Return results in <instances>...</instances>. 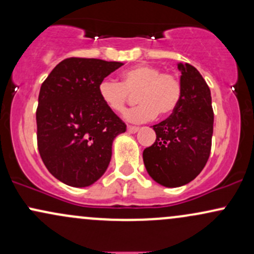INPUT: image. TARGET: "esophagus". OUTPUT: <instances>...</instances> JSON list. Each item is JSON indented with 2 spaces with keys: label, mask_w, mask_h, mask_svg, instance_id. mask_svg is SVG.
Returning <instances> with one entry per match:
<instances>
[{
  "label": "esophagus",
  "mask_w": 254,
  "mask_h": 254,
  "mask_svg": "<svg viewBox=\"0 0 254 254\" xmlns=\"http://www.w3.org/2000/svg\"><path fill=\"white\" fill-rule=\"evenodd\" d=\"M127 131L131 133H135L138 131V127H132V125H129V127H127Z\"/></svg>",
  "instance_id": "34e87169"
}]
</instances>
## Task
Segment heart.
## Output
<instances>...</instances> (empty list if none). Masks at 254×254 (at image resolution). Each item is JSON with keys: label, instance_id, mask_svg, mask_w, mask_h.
<instances>
[{"label": "heart", "instance_id": "1", "mask_svg": "<svg viewBox=\"0 0 254 254\" xmlns=\"http://www.w3.org/2000/svg\"><path fill=\"white\" fill-rule=\"evenodd\" d=\"M138 106L127 111L124 118L132 123L151 121L157 115L173 113L183 98V83L177 75L162 72L159 66L137 64L121 74V82L104 78L98 86V95L107 109L116 113L125 111L131 95Z\"/></svg>", "mask_w": 254, "mask_h": 254}]
</instances>
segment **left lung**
<instances>
[{
  "label": "left lung",
  "mask_w": 254,
  "mask_h": 254,
  "mask_svg": "<svg viewBox=\"0 0 254 254\" xmlns=\"http://www.w3.org/2000/svg\"><path fill=\"white\" fill-rule=\"evenodd\" d=\"M183 98L173 113L153 125L156 139L143 150L149 176L166 188H178L193 180L210 156L214 111L211 94L199 71L179 63Z\"/></svg>",
  "instance_id": "left-lung-1"
}]
</instances>
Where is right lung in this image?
Returning <instances> with one entry per match:
<instances>
[{
	"label": "right lung",
	"mask_w": 254,
	"mask_h": 254,
	"mask_svg": "<svg viewBox=\"0 0 254 254\" xmlns=\"http://www.w3.org/2000/svg\"><path fill=\"white\" fill-rule=\"evenodd\" d=\"M121 62L70 57L58 63L40 87L37 143L56 179L74 188L92 185L105 173L113 139L127 125L98 95L100 81Z\"/></svg>",
	"instance_id": "1"
}]
</instances>
